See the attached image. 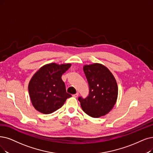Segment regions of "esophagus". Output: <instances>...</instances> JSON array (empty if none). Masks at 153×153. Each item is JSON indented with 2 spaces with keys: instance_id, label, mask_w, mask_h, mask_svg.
I'll return each instance as SVG.
<instances>
[{
  "instance_id": "esophagus-1",
  "label": "esophagus",
  "mask_w": 153,
  "mask_h": 153,
  "mask_svg": "<svg viewBox=\"0 0 153 153\" xmlns=\"http://www.w3.org/2000/svg\"><path fill=\"white\" fill-rule=\"evenodd\" d=\"M78 96V93H76V94H75L74 95H73V97H75V98H76Z\"/></svg>"
}]
</instances>
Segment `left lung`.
Instances as JSON below:
<instances>
[{"label": "left lung", "mask_w": 153, "mask_h": 153, "mask_svg": "<svg viewBox=\"0 0 153 153\" xmlns=\"http://www.w3.org/2000/svg\"><path fill=\"white\" fill-rule=\"evenodd\" d=\"M89 85L88 96L78 100L83 111L91 117L98 118L108 114L117 99L118 87L112 73L106 66L94 63L83 66Z\"/></svg>", "instance_id": "1"}]
</instances>
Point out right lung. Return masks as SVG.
Segmentation results:
<instances>
[{
  "label": "right lung",
  "instance_id": "1",
  "mask_svg": "<svg viewBox=\"0 0 153 153\" xmlns=\"http://www.w3.org/2000/svg\"><path fill=\"white\" fill-rule=\"evenodd\" d=\"M70 63H55L42 66L30 79L28 90L32 104L38 111L49 114L62 107L71 97L66 93L62 76L71 66Z\"/></svg>",
  "mask_w": 153,
  "mask_h": 153
}]
</instances>
